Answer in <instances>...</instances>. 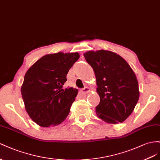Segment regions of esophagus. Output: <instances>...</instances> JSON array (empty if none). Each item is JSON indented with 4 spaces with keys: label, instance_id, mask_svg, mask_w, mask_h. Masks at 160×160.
I'll use <instances>...</instances> for the list:
<instances>
[{
    "label": "esophagus",
    "instance_id": "1",
    "mask_svg": "<svg viewBox=\"0 0 160 160\" xmlns=\"http://www.w3.org/2000/svg\"><path fill=\"white\" fill-rule=\"evenodd\" d=\"M90 91V88L88 87H85L84 88L80 90V92H81L82 94L84 95V94H87L88 93H89Z\"/></svg>",
    "mask_w": 160,
    "mask_h": 160
}]
</instances>
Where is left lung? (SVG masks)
Listing matches in <instances>:
<instances>
[{
    "label": "left lung",
    "instance_id": "1",
    "mask_svg": "<svg viewBox=\"0 0 160 160\" xmlns=\"http://www.w3.org/2000/svg\"><path fill=\"white\" fill-rule=\"evenodd\" d=\"M84 56L94 72L100 103L98 118L110 124L125 121L133 112L139 98L138 79L119 55L108 50L88 51Z\"/></svg>",
    "mask_w": 160,
    "mask_h": 160
}]
</instances>
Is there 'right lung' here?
I'll use <instances>...</instances> for the list:
<instances>
[{"mask_svg": "<svg viewBox=\"0 0 160 160\" xmlns=\"http://www.w3.org/2000/svg\"><path fill=\"white\" fill-rule=\"evenodd\" d=\"M80 54L58 52L45 55L27 71L21 88L30 118L42 127L64 121L78 94L77 89H63L66 75Z\"/></svg>", "mask_w": 160, "mask_h": 160, "instance_id": "add662e5", "label": "right lung"}]
</instances>
